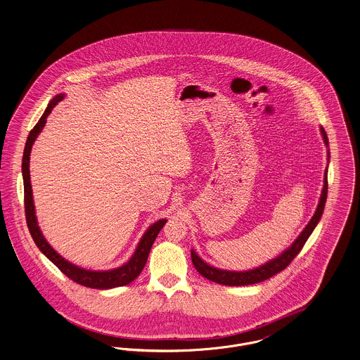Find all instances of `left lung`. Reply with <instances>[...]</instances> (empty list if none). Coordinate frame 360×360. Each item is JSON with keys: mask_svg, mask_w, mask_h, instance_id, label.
<instances>
[{"mask_svg": "<svg viewBox=\"0 0 360 360\" xmlns=\"http://www.w3.org/2000/svg\"><path fill=\"white\" fill-rule=\"evenodd\" d=\"M321 133L323 136V140L328 146V140H327L326 131L323 128H321ZM328 154V153H327ZM330 155V154H328ZM327 198V169L325 170V186L322 190V195L319 199L318 207L315 214L312 216V219L309 220V223L307 224V227L302 229V232L298 235V238L293 242V245L286 249L281 256L275 257L271 262L262 264V266L255 268V269H249V271H226V269H219L214 268L209 264L203 262L194 250H191V260L195 266L196 271L206 279L220 283V285H226V286H248V285H255L262 282L265 279H269L271 276L276 275L278 272L283 271L290 262L295 260V256L301 252V249L304 248L307 239L309 238V235L312 233V231L316 227V224L319 223L322 214H323V209H325V203H326Z\"/></svg>", "mask_w": 360, "mask_h": 360, "instance_id": "1", "label": "left lung"}]
</instances>
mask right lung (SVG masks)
Masks as SVG:
<instances>
[{
	"label": "right lung",
	"instance_id": "obj_1",
	"mask_svg": "<svg viewBox=\"0 0 360 360\" xmlns=\"http://www.w3.org/2000/svg\"><path fill=\"white\" fill-rule=\"evenodd\" d=\"M63 98H65V95H58L49 101L45 112L42 114V117L39 118L37 125L29 133V137L26 141L23 160H22V173H23V184H25V212H26L27 227L33 236L37 248L71 281L77 282L78 285L86 286V288L101 289V290L125 286V285L133 282L143 271V268L147 262V257L150 255L151 246H153L155 238L158 236L160 231L164 227L166 219L154 223L150 229L144 232V235L141 236V239L134 250V255L131 256L129 262L124 264L120 268L108 269V271L84 269L81 266H77V265L67 262L60 255H58V252H55L53 248L46 242V239L44 238L41 229L37 224V217H35V210H34L33 191H32V183H30V169H29L30 167V153H32V147H33L37 136L39 134V131H42V128L46 124V117L51 114L52 108L60 100H63Z\"/></svg>",
	"mask_w": 360,
	"mask_h": 360
}]
</instances>
